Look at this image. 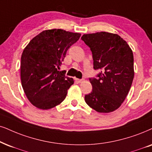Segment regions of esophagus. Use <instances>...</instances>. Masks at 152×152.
Masks as SVG:
<instances>
[{"label": "esophagus", "mask_w": 152, "mask_h": 152, "mask_svg": "<svg viewBox=\"0 0 152 152\" xmlns=\"http://www.w3.org/2000/svg\"><path fill=\"white\" fill-rule=\"evenodd\" d=\"M76 80H77L79 83H83L84 80H85V79H83H83H76Z\"/></svg>", "instance_id": "1"}]
</instances>
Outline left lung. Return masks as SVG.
I'll return each mask as SVG.
<instances>
[{
  "instance_id": "1",
  "label": "left lung",
  "mask_w": 152,
  "mask_h": 152,
  "mask_svg": "<svg viewBox=\"0 0 152 152\" xmlns=\"http://www.w3.org/2000/svg\"><path fill=\"white\" fill-rule=\"evenodd\" d=\"M81 39L90 48L93 67L99 70L85 95L88 106L99 113H110L126 99L134 78L133 54L127 42L116 34L101 31L83 34Z\"/></svg>"
}]
</instances>
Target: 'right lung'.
I'll list each match as a JSON object with an SVG mask.
<instances>
[{
  "label": "right lung",
  "instance_id": "obj_1",
  "mask_svg": "<svg viewBox=\"0 0 152 152\" xmlns=\"http://www.w3.org/2000/svg\"><path fill=\"white\" fill-rule=\"evenodd\" d=\"M80 36L79 33L63 29L45 30L32 38L24 49L21 82L25 95L34 107L46 110L65 99L74 80L58 69L66 51Z\"/></svg>",
  "mask_w": 152,
  "mask_h": 152
}]
</instances>
